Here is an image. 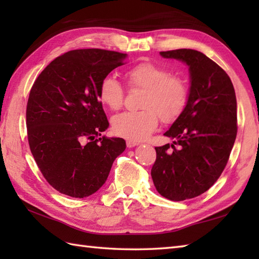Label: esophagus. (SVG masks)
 Returning <instances> with one entry per match:
<instances>
[{"label": "esophagus", "instance_id": "34e87169", "mask_svg": "<svg viewBox=\"0 0 259 259\" xmlns=\"http://www.w3.org/2000/svg\"><path fill=\"white\" fill-rule=\"evenodd\" d=\"M125 144H126V147H128V148H133L135 146H138L139 142L135 141V140H126Z\"/></svg>", "mask_w": 259, "mask_h": 259}]
</instances>
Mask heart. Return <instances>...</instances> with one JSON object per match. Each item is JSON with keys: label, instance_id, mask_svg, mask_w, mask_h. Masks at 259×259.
<instances>
[{"label": "heart", "instance_id": "1", "mask_svg": "<svg viewBox=\"0 0 259 259\" xmlns=\"http://www.w3.org/2000/svg\"><path fill=\"white\" fill-rule=\"evenodd\" d=\"M126 84L131 89H144L139 111L115 115L112 129L115 135L139 141L156 130L159 118L163 123L177 120L187 107L189 89L186 81L161 65L141 62L125 72ZM98 96L109 109H121L124 102V89L112 76H106L99 84Z\"/></svg>", "mask_w": 259, "mask_h": 259}]
</instances>
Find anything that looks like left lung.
Returning <instances> with one entry per match:
<instances>
[{
    "label": "left lung",
    "instance_id": "left-lung-1",
    "mask_svg": "<svg viewBox=\"0 0 259 259\" xmlns=\"http://www.w3.org/2000/svg\"><path fill=\"white\" fill-rule=\"evenodd\" d=\"M160 54L186 62L190 72L188 103L164 134L174 145L155 148L151 168L159 194L181 201L203 194L221 177L237 136V101L228 74L203 53L178 49Z\"/></svg>",
    "mask_w": 259,
    "mask_h": 259
}]
</instances>
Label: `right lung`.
Returning a JSON list of instances; mask_svg holds the SVG:
<instances>
[{
	"label": "right lung",
	"mask_w": 259,
	"mask_h": 259,
	"mask_svg": "<svg viewBox=\"0 0 259 259\" xmlns=\"http://www.w3.org/2000/svg\"><path fill=\"white\" fill-rule=\"evenodd\" d=\"M126 54L80 49L56 58L38 74L26 104L32 156L54 189L84 198L106 183L122 138H108L107 115L99 100L103 78L124 64Z\"/></svg>",
	"instance_id": "1"
}]
</instances>
